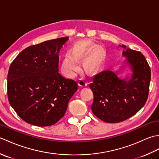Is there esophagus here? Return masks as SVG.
<instances>
[{"label":"esophagus","mask_w":159,"mask_h":159,"mask_svg":"<svg viewBox=\"0 0 159 159\" xmlns=\"http://www.w3.org/2000/svg\"><path fill=\"white\" fill-rule=\"evenodd\" d=\"M87 84H88V83L87 82V80H85V79H79V81H78V85H79V86L80 87H86L87 85Z\"/></svg>","instance_id":"1"}]
</instances>
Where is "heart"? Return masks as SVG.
Masks as SVG:
<instances>
[{"label":"heart","instance_id":"obj_1","mask_svg":"<svg viewBox=\"0 0 159 159\" xmlns=\"http://www.w3.org/2000/svg\"><path fill=\"white\" fill-rule=\"evenodd\" d=\"M84 54L85 49L83 46H74L70 51L64 56L61 61V70L67 76H73L79 68V60ZM96 59L93 56H89L85 60V66L88 69H92L96 66Z\"/></svg>","mask_w":159,"mask_h":159}]
</instances>
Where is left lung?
<instances>
[{"mask_svg": "<svg viewBox=\"0 0 159 159\" xmlns=\"http://www.w3.org/2000/svg\"><path fill=\"white\" fill-rule=\"evenodd\" d=\"M119 46L124 49L125 65L116 72L106 70L96 74L89 85L93 93V113L108 123L120 122L136 114L146 104L149 92L151 71L145 57L124 45ZM126 63L132 74L120 78L117 74Z\"/></svg>", "mask_w": 159, "mask_h": 159, "instance_id": "1", "label": "left lung"}]
</instances>
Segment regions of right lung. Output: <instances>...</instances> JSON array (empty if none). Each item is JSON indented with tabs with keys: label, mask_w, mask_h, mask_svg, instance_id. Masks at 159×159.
Returning <instances> with one entry per match:
<instances>
[{
	"label": "right lung",
	"mask_w": 159,
	"mask_h": 159,
	"mask_svg": "<svg viewBox=\"0 0 159 159\" xmlns=\"http://www.w3.org/2000/svg\"><path fill=\"white\" fill-rule=\"evenodd\" d=\"M67 37L28 47L16 57L7 75L10 105L22 119L48 126L63 117L76 82L59 73V53Z\"/></svg>",
	"instance_id": "obj_1"
}]
</instances>
